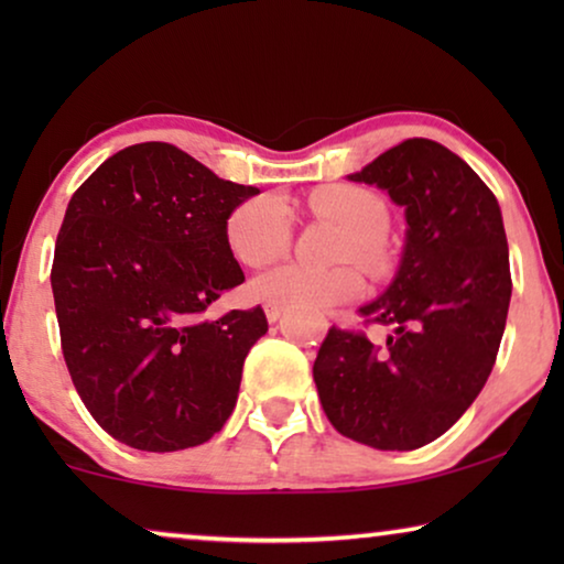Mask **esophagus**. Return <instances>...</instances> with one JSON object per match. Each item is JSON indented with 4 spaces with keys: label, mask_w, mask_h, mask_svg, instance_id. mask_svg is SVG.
Instances as JSON below:
<instances>
[{
    "label": "esophagus",
    "mask_w": 564,
    "mask_h": 564,
    "mask_svg": "<svg viewBox=\"0 0 564 564\" xmlns=\"http://www.w3.org/2000/svg\"><path fill=\"white\" fill-rule=\"evenodd\" d=\"M264 313H267V321L274 323V321L282 318L284 307H282V305H274V303H267V305H264Z\"/></svg>",
    "instance_id": "34e87169"
}]
</instances>
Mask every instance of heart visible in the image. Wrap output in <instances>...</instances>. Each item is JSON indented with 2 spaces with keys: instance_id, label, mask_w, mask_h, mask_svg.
I'll return each mask as SVG.
<instances>
[{
  "instance_id": "obj_1",
  "label": "heart",
  "mask_w": 564,
  "mask_h": 564,
  "mask_svg": "<svg viewBox=\"0 0 564 564\" xmlns=\"http://www.w3.org/2000/svg\"><path fill=\"white\" fill-rule=\"evenodd\" d=\"M307 207L318 218L346 228L338 261H359L369 272L388 267L384 236L390 210L380 195L357 184H326L311 192ZM226 243L238 264L261 269L288 257L292 246V210L280 195H257L236 205L226 218ZM251 295L274 305H297L307 311L357 303L365 295V276L357 267L313 269L282 264L253 276Z\"/></svg>"
}]
</instances>
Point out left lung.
Here are the masks:
<instances>
[{
  "instance_id": "8db88e82",
  "label": "left lung",
  "mask_w": 564,
  "mask_h": 564,
  "mask_svg": "<svg viewBox=\"0 0 564 564\" xmlns=\"http://www.w3.org/2000/svg\"><path fill=\"white\" fill-rule=\"evenodd\" d=\"M405 207L395 280L359 307L365 326H330L313 380L338 434L388 452L431 444L480 395L511 303V267L498 199L446 145L408 138L349 176Z\"/></svg>"
}]
</instances>
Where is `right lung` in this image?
<instances>
[{
  "mask_svg": "<svg viewBox=\"0 0 564 564\" xmlns=\"http://www.w3.org/2000/svg\"><path fill=\"white\" fill-rule=\"evenodd\" d=\"M257 187L172 143H135L74 192L53 251L61 349L99 426L141 452L205 444L234 413L261 307L210 318L243 282L226 218Z\"/></svg>",
  "mask_w": 564,
  "mask_h": 564,
  "instance_id": "right-lung-1",
  "label": "right lung"
}]
</instances>
